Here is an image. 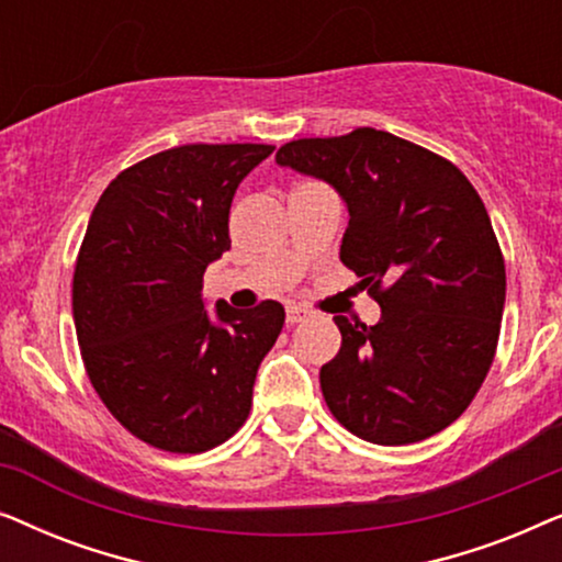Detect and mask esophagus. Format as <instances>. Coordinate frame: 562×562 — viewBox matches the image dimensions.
<instances>
[{
    "mask_svg": "<svg viewBox=\"0 0 562 562\" xmlns=\"http://www.w3.org/2000/svg\"><path fill=\"white\" fill-rule=\"evenodd\" d=\"M306 317H310V312H306L304 306H296V304L286 306V322H289V325H294V322H302Z\"/></svg>",
    "mask_w": 562,
    "mask_h": 562,
    "instance_id": "1",
    "label": "esophagus"
}]
</instances>
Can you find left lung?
<instances>
[{
	"label": "left lung",
	"mask_w": 562,
	"mask_h": 562,
	"mask_svg": "<svg viewBox=\"0 0 562 562\" xmlns=\"http://www.w3.org/2000/svg\"><path fill=\"white\" fill-rule=\"evenodd\" d=\"M276 164L337 191L340 260L381 306L373 327L335 317L342 348L319 371L329 412L375 445L440 432L486 379L504 314V258L479 191L450 160L373 127L286 143Z\"/></svg>",
	"instance_id": "left-lung-1"
}]
</instances>
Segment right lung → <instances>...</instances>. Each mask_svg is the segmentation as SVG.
<instances>
[{"instance_id":"1","label":"right lung","mask_w":562,"mask_h":562,"mask_svg":"<svg viewBox=\"0 0 562 562\" xmlns=\"http://www.w3.org/2000/svg\"><path fill=\"white\" fill-rule=\"evenodd\" d=\"M271 145H181L122 171L91 212L74 322L91 386L135 437L204 452L248 419L283 306L206 310V266L229 250V204Z\"/></svg>"}]
</instances>
